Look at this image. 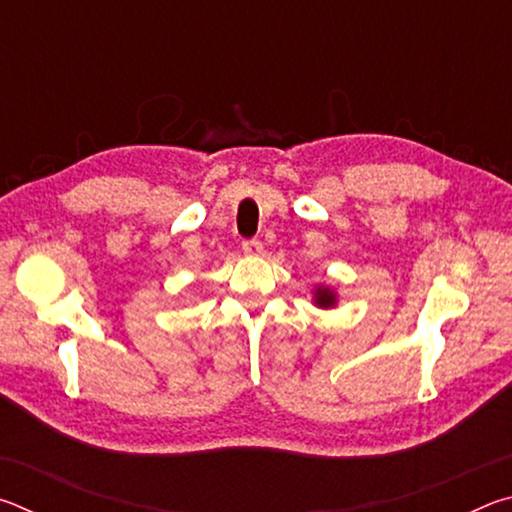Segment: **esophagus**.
<instances>
[{
    "instance_id": "obj_1",
    "label": "esophagus",
    "mask_w": 512,
    "mask_h": 512,
    "mask_svg": "<svg viewBox=\"0 0 512 512\" xmlns=\"http://www.w3.org/2000/svg\"><path fill=\"white\" fill-rule=\"evenodd\" d=\"M241 250H244L246 255H262V241H257V239H246V241H241Z\"/></svg>"
}]
</instances>
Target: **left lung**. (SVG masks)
Here are the masks:
<instances>
[{"instance_id":"obj_1","label":"left lung","mask_w":512,"mask_h":512,"mask_svg":"<svg viewBox=\"0 0 512 512\" xmlns=\"http://www.w3.org/2000/svg\"><path fill=\"white\" fill-rule=\"evenodd\" d=\"M314 302H316V307H323V309L334 307L336 305V293L329 287H318L314 291Z\"/></svg>"}]
</instances>
